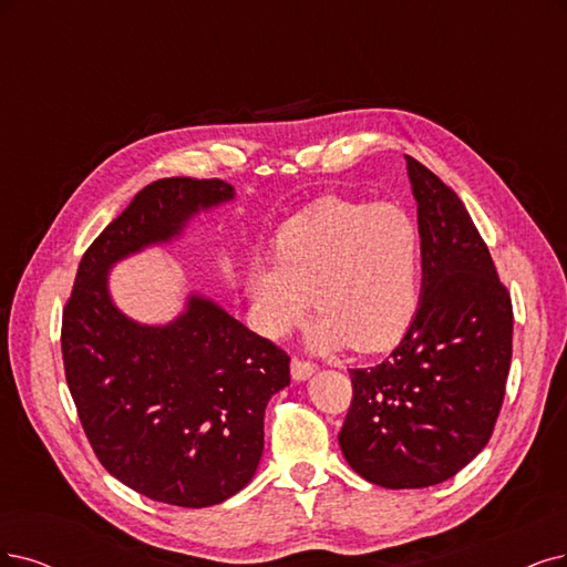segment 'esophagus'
Here are the masks:
<instances>
[{
    "label": "esophagus",
    "mask_w": 567,
    "mask_h": 567,
    "mask_svg": "<svg viewBox=\"0 0 567 567\" xmlns=\"http://www.w3.org/2000/svg\"><path fill=\"white\" fill-rule=\"evenodd\" d=\"M289 369H291V379H295L297 383H301V381H308L310 375L318 371V367H316V364H312V362H303V360H299V358L291 360Z\"/></svg>",
    "instance_id": "1"
}]
</instances>
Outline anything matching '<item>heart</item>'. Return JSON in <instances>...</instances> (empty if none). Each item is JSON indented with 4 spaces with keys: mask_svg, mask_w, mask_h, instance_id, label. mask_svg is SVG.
<instances>
[{
    "mask_svg": "<svg viewBox=\"0 0 567 567\" xmlns=\"http://www.w3.org/2000/svg\"><path fill=\"white\" fill-rule=\"evenodd\" d=\"M421 282L423 230L404 207L327 198L278 230L272 264L251 261L245 289L266 339L299 327L312 295L310 348L373 352L409 331Z\"/></svg>",
    "mask_w": 567,
    "mask_h": 567,
    "instance_id": "1",
    "label": "heart"
}]
</instances>
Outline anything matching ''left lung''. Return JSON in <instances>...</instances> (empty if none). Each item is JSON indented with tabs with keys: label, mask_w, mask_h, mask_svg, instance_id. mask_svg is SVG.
I'll list each match as a JSON object with an SVG mask.
<instances>
[{
	"label": "left lung",
	"mask_w": 567,
	"mask_h": 567,
	"mask_svg": "<svg viewBox=\"0 0 567 567\" xmlns=\"http://www.w3.org/2000/svg\"><path fill=\"white\" fill-rule=\"evenodd\" d=\"M423 230L415 318L390 358L350 369L339 432L348 465L383 488H427L484 451L512 364V299L486 243L432 171L406 156Z\"/></svg>",
	"instance_id": "obj_1"
}]
</instances>
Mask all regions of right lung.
<instances>
[{"instance_id":"add662e5","label":"right lung","mask_w":567,"mask_h":567,"mask_svg":"<svg viewBox=\"0 0 567 567\" xmlns=\"http://www.w3.org/2000/svg\"><path fill=\"white\" fill-rule=\"evenodd\" d=\"M234 198L221 179L144 186L86 249L62 310V362L97 460L165 505H219L249 484L266 404L289 385V358L203 295H188L167 324H142L114 303L110 268Z\"/></svg>"}]
</instances>
